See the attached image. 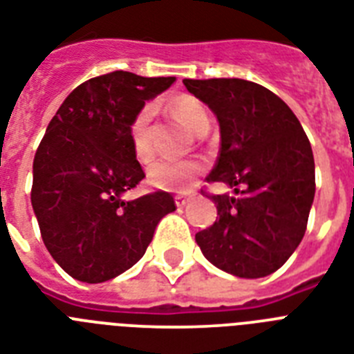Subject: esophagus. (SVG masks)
Returning <instances> with one entry per match:
<instances>
[{
  "instance_id": "34e87169",
  "label": "esophagus",
  "mask_w": 354,
  "mask_h": 354,
  "mask_svg": "<svg viewBox=\"0 0 354 354\" xmlns=\"http://www.w3.org/2000/svg\"><path fill=\"white\" fill-rule=\"evenodd\" d=\"M189 200H191V198L183 196V194H178V196L174 198V202H176L178 207H185L187 203H189Z\"/></svg>"
}]
</instances>
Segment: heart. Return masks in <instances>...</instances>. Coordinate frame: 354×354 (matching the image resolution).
<instances>
[{
    "label": "heart",
    "instance_id": "heart-1",
    "mask_svg": "<svg viewBox=\"0 0 354 354\" xmlns=\"http://www.w3.org/2000/svg\"><path fill=\"white\" fill-rule=\"evenodd\" d=\"M169 109L191 131L202 134L209 129V114L194 96L178 94L169 100ZM151 118L152 109L143 107L132 120L131 142L138 160H149L152 154ZM202 171L203 163L198 160H158L149 169V182L163 191L185 192L194 185Z\"/></svg>",
    "mask_w": 354,
    "mask_h": 354
}]
</instances>
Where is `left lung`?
<instances>
[{
    "instance_id": "8db88e82",
    "label": "left lung",
    "mask_w": 354,
    "mask_h": 354,
    "mask_svg": "<svg viewBox=\"0 0 354 354\" xmlns=\"http://www.w3.org/2000/svg\"><path fill=\"white\" fill-rule=\"evenodd\" d=\"M220 123V156L207 182L234 191L212 194L216 222L196 234L212 266L240 278L280 269L306 234L315 200L311 143L287 103L238 77L183 80Z\"/></svg>"
}]
</instances>
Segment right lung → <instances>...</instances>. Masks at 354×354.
<instances>
[{
  "mask_svg": "<svg viewBox=\"0 0 354 354\" xmlns=\"http://www.w3.org/2000/svg\"><path fill=\"white\" fill-rule=\"evenodd\" d=\"M174 80L125 71L93 77L48 123L34 156L30 202L47 251L76 280L100 283L131 269L160 220L176 211L163 191L123 200L145 178L132 120Z\"/></svg>",
  "mask_w": 354,
  "mask_h": 354,
  "instance_id": "right-lung-1",
  "label": "right lung"
}]
</instances>
